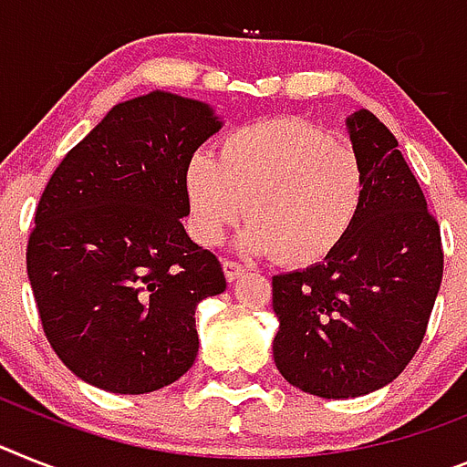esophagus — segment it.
<instances>
[{
  "label": "esophagus",
  "instance_id": "34e87169",
  "mask_svg": "<svg viewBox=\"0 0 467 467\" xmlns=\"http://www.w3.org/2000/svg\"><path fill=\"white\" fill-rule=\"evenodd\" d=\"M223 270H225L227 282H234L237 277L242 275V273H244V265L234 264V261H223Z\"/></svg>",
  "mask_w": 467,
  "mask_h": 467
}]
</instances>
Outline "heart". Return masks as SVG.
<instances>
[{"label":"heart","mask_w":467,"mask_h":467,"mask_svg":"<svg viewBox=\"0 0 467 467\" xmlns=\"http://www.w3.org/2000/svg\"><path fill=\"white\" fill-rule=\"evenodd\" d=\"M185 192L202 244L215 246L249 213L240 252L308 265L335 252L354 225L363 171L351 149L316 125L270 119L223 137L218 159L192 156Z\"/></svg>","instance_id":"obj_1"}]
</instances>
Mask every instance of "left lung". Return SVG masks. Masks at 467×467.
<instances>
[{
    "label": "left lung",
    "mask_w": 467,
    "mask_h": 467,
    "mask_svg": "<svg viewBox=\"0 0 467 467\" xmlns=\"http://www.w3.org/2000/svg\"><path fill=\"white\" fill-rule=\"evenodd\" d=\"M347 132L363 199L335 252L273 277V358L296 389L354 399L382 389L410 363L444 273L440 225L397 137L360 109Z\"/></svg>",
    "instance_id": "8db88e82"
}]
</instances>
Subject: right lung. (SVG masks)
I'll list each match as a JSON object with an SVG mask.
<instances>
[{
    "label": "right lung",
    "instance_id": "obj_1",
    "mask_svg": "<svg viewBox=\"0 0 467 467\" xmlns=\"http://www.w3.org/2000/svg\"><path fill=\"white\" fill-rule=\"evenodd\" d=\"M221 128L206 101L154 89L116 104L47 182L27 277L47 339L82 382L147 394L197 358L199 301L227 282L182 225L185 171Z\"/></svg>",
    "mask_w": 467,
    "mask_h": 467
}]
</instances>
